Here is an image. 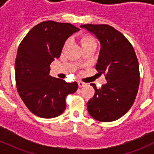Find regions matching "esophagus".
I'll return each instance as SVG.
<instances>
[{
  "label": "esophagus",
  "mask_w": 154,
  "mask_h": 154,
  "mask_svg": "<svg viewBox=\"0 0 154 154\" xmlns=\"http://www.w3.org/2000/svg\"><path fill=\"white\" fill-rule=\"evenodd\" d=\"M78 85H79V87H82V86H84V85H85V83H84L83 82L79 81L78 82Z\"/></svg>",
  "instance_id": "obj_1"
}]
</instances>
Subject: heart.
<instances>
[{
  "instance_id": "heart-1",
  "label": "heart",
  "mask_w": 154,
  "mask_h": 154,
  "mask_svg": "<svg viewBox=\"0 0 154 154\" xmlns=\"http://www.w3.org/2000/svg\"><path fill=\"white\" fill-rule=\"evenodd\" d=\"M80 43H81L82 47H86V46L89 45H96V42L95 38L92 35H82L81 37H80ZM68 42H66L65 43V47L67 45Z\"/></svg>"
}]
</instances>
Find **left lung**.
<instances>
[{
  "label": "left lung",
  "mask_w": 154,
  "mask_h": 154,
  "mask_svg": "<svg viewBox=\"0 0 154 154\" xmlns=\"http://www.w3.org/2000/svg\"><path fill=\"white\" fill-rule=\"evenodd\" d=\"M100 42V51L96 65L99 73L106 75L107 83L95 89L87 103L92 118L111 122L122 117L135 101L140 85V70L133 45L123 34L107 24H82Z\"/></svg>",
  "instance_id": "obj_1"
}]
</instances>
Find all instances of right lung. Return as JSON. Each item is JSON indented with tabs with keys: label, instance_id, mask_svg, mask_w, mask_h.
I'll list each match as a JSON object with an SVG mask.
<instances>
[{
	"label": "right lung",
	"instance_id": "right-lung-1",
	"mask_svg": "<svg viewBox=\"0 0 154 154\" xmlns=\"http://www.w3.org/2000/svg\"><path fill=\"white\" fill-rule=\"evenodd\" d=\"M79 31L69 23L43 21L21 41L15 60L16 85L22 101L35 116L51 119L61 115L66 107V96L78 89L76 82L68 83L49 72L65 41Z\"/></svg>",
	"mask_w": 154,
	"mask_h": 154
}]
</instances>
